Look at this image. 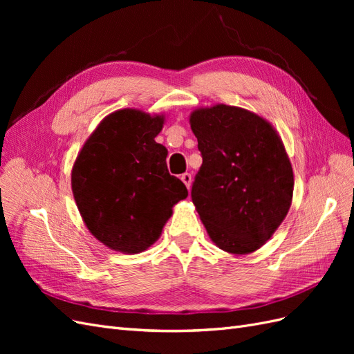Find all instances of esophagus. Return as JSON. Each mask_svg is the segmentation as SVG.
<instances>
[{
	"label": "esophagus",
	"instance_id": "obj_1",
	"mask_svg": "<svg viewBox=\"0 0 354 354\" xmlns=\"http://www.w3.org/2000/svg\"><path fill=\"white\" fill-rule=\"evenodd\" d=\"M181 181H183V183L186 185V187H187V189H190V185H192V176H190L189 173L181 174Z\"/></svg>",
	"mask_w": 354,
	"mask_h": 354
}]
</instances>
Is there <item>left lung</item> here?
I'll list each match as a JSON object with an SVG mask.
<instances>
[{
    "instance_id": "left-lung-1",
    "label": "left lung",
    "mask_w": 354,
    "mask_h": 354,
    "mask_svg": "<svg viewBox=\"0 0 354 354\" xmlns=\"http://www.w3.org/2000/svg\"><path fill=\"white\" fill-rule=\"evenodd\" d=\"M190 127L202 156L190 195L209 238L232 254L259 250L291 207L292 167L279 136L226 104L195 111Z\"/></svg>"
}]
</instances>
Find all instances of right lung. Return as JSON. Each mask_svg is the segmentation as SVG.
<instances>
[{"instance_id":"obj_1","label":"right lung","mask_w":354,"mask_h":354,"mask_svg":"<svg viewBox=\"0 0 354 354\" xmlns=\"http://www.w3.org/2000/svg\"><path fill=\"white\" fill-rule=\"evenodd\" d=\"M164 118L122 109L106 116L72 169V192L88 230L106 246L137 254L151 246L187 196L155 142Z\"/></svg>"}]
</instances>
